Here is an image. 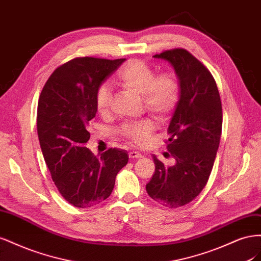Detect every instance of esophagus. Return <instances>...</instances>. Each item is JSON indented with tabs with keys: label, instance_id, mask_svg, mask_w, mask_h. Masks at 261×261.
<instances>
[{
	"label": "esophagus",
	"instance_id": "obj_1",
	"mask_svg": "<svg viewBox=\"0 0 261 261\" xmlns=\"http://www.w3.org/2000/svg\"><path fill=\"white\" fill-rule=\"evenodd\" d=\"M128 155H129L130 159H137V158L143 156V153H140L138 151H134V150H133V151H129Z\"/></svg>",
	"mask_w": 261,
	"mask_h": 261
}]
</instances>
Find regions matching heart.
<instances>
[{
    "label": "heart",
    "mask_w": 261,
    "mask_h": 261,
    "mask_svg": "<svg viewBox=\"0 0 261 261\" xmlns=\"http://www.w3.org/2000/svg\"><path fill=\"white\" fill-rule=\"evenodd\" d=\"M116 82L124 89L141 96L145 109L160 121H165L174 111L180 96V85L175 73L163 72L155 75L154 69L140 59H130L117 70ZM113 100L111 88L100 85L94 96L97 112L107 115ZM154 130L150 118L138 122H124L118 133L135 146H145Z\"/></svg>",
    "instance_id": "heart-1"
}]
</instances>
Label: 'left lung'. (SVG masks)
<instances>
[{"label": "left lung", "instance_id": "left-lung-1", "mask_svg": "<svg viewBox=\"0 0 261 261\" xmlns=\"http://www.w3.org/2000/svg\"><path fill=\"white\" fill-rule=\"evenodd\" d=\"M153 58L174 67L180 85L179 101L168 128V167L155 155L148 195L165 207L178 208L194 200L206 186L222 133V105L215 78L185 49H171Z\"/></svg>", "mask_w": 261, "mask_h": 261}]
</instances>
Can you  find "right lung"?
I'll return each instance as SVG.
<instances>
[{"label":"right lung","mask_w":261,"mask_h":261,"mask_svg":"<svg viewBox=\"0 0 261 261\" xmlns=\"http://www.w3.org/2000/svg\"><path fill=\"white\" fill-rule=\"evenodd\" d=\"M124 61L75 58L54 70L39 98L37 130L44 161L63 198L77 208L106 200L128 162L125 150L110 148L98 156L85 147L97 113V88Z\"/></svg>","instance_id":"add662e5"}]
</instances>
